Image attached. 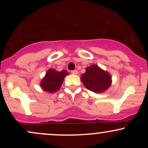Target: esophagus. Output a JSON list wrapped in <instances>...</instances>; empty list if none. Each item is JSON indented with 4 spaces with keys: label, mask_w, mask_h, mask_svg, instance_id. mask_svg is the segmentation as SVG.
Segmentation results:
<instances>
[{
    "label": "esophagus",
    "mask_w": 148,
    "mask_h": 148,
    "mask_svg": "<svg viewBox=\"0 0 148 148\" xmlns=\"http://www.w3.org/2000/svg\"><path fill=\"white\" fill-rule=\"evenodd\" d=\"M71 73H72V74H74V75H76V74H78V71L77 70H72L71 71Z\"/></svg>",
    "instance_id": "esophagus-1"
}]
</instances>
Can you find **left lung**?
<instances>
[{
    "instance_id": "1",
    "label": "left lung",
    "mask_w": 148,
    "mask_h": 148,
    "mask_svg": "<svg viewBox=\"0 0 148 148\" xmlns=\"http://www.w3.org/2000/svg\"><path fill=\"white\" fill-rule=\"evenodd\" d=\"M81 79L86 88L95 92H102L111 84V76L97 64H92L86 69Z\"/></svg>"
}]
</instances>
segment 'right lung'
Listing matches in <instances>:
<instances>
[{
	"label": "right lung",
	"instance_id": "right-lung-1",
	"mask_svg": "<svg viewBox=\"0 0 148 148\" xmlns=\"http://www.w3.org/2000/svg\"><path fill=\"white\" fill-rule=\"evenodd\" d=\"M69 73L66 70L57 72L55 69H50L46 73V75L42 80L40 86L42 89L49 92H56L60 89L63 82L64 78Z\"/></svg>",
	"mask_w": 148,
	"mask_h": 148
}]
</instances>
